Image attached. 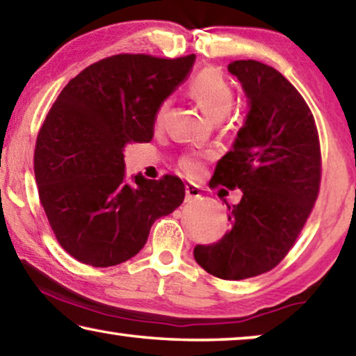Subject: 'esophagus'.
<instances>
[{"label": "esophagus", "mask_w": 356, "mask_h": 356, "mask_svg": "<svg viewBox=\"0 0 356 356\" xmlns=\"http://www.w3.org/2000/svg\"><path fill=\"white\" fill-rule=\"evenodd\" d=\"M200 197V188L195 184H186V202L199 199Z\"/></svg>", "instance_id": "34e87169"}]
</instances>
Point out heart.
<instances>
[{
	"label": "heart",
	"instance_id": "1",
	"mask_svg": "<svg viewBox=\"0 0 356 356\" xmlns=\"http://www.w3.org/2000/svg\"><path fill=\"white\" fill-rule=\"evenodd\" d=\"M188 94L197 103L205 116L213 121H221L231 111L234 103V92L231 84L224 78L221 71L207 68L194 76L188 86ZM167 109V103L159 108L156 114V122L159 124ZM181 168L191 177H195L202 170V162L199 157L188 156L181 159Z\"/></svg>",
	"mask_w": 356,
	"mask_h": 356
}]
</instances>
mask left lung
<instances>
[{"label": "left lung", "mask_w": 356, "mask_h": 356, "mask_svg": "<svg viewBox=\"0 0 356 356\" xmlns=\"http://www.w3.org/2000/svg\"><path fill=\"white\" fill-rule=\"evenodd\" d=\"M227 70L248 113L211 181L238 188L242 199L226 202L231 229L220 242L197 245L194 258L211 275L243 280L273 269L293 247L318 195L321 154L312 111L285 76L256 60Z\"/></svg>", "instance_id": "1"}]
</instances>
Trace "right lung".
Here are the masks:
<instances>
[{
    "mask_svg": "<svg viewBox=\"0 0 356 356\" xmlns=\"http://www.w3.org/2000/svg\"><path fill=\"white\" fill-rule=\"evenodd\" d=\"M195 56L121 54L70 81L38 134L35 178L62 248L84 264H121L145 247L157 218L183 204L177 177H125L124 151L154 136L162 103L188 78Z\"/></svg>",
    "mask_w": 356,
    "mask_h": 356,
    "instance_id": "1",
    "label": "right lung"
}]
</instances>
